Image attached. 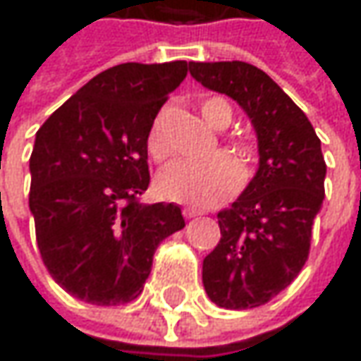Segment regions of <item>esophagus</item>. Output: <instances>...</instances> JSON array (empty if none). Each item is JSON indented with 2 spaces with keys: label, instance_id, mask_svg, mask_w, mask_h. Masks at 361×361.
<instances>
[{
  "label": "esophagus",
  "instance_id": "esophagus-1",
  "mask_svg": "<svg viewBox=\"0 0 361 361\" xmlns=\"http://www.w3.org/2000/svg\"><path fill=\"white\" fill-rule=\"evenodd\" d=\"M183 215L187 216V219H195V216L201 215V211H197V209H192V207H185V209H183Z\"/></svg>",
  "mask_w": 361,
  "mask_h": 361
}]
</instances>
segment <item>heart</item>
<instances>
[{
	"instance_id": "b5f03b06",
	"label": "heart",
	"mask_w": 361,
	"mask_h": 361,
	"mask_svg": "<svg viewBox=\"0 0 361 361\" xmlns=\"http://www.w3.org/2000/svg\"><path fill=\"white\" fill-rule=\"evenodd\" d=\"M201 114L213 130H225L233 120V108L225 98L213 96L201 104ZM146 150L150 159L154 160H164L171 154V146L166 142L162 128V118L152 122L146 138ZM227 152L238 162L237 165L229 157L216 154L204 162L178 160L166 166L157 180L159 192L169 201L190 204L197 209H211L221 204L239 187V173L245 178L251 166V146L247 142L235 140L227 146Z\"/></svg>"
}]
</instances>
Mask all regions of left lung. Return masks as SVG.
Masks as SVG:
<instances>
[{"mask_svg":"<svg viewBox=\"0 0 361 361\" xmlns=\"http://www.w3.org/2000/svg\"><path fill=\"white\" fill-rule=\"evenodd\" d=\"M188 70L204 88L241 106L259 152L251 183L216 215L221 241L202 261V285L219 307H259L307 261L313 219L326 197L322 142L301 108L255 66L190 62Z\"/></svg>","mask_w":361,"mask_h":361,"instance_id":"1","label":"left lung"}]
</instances>
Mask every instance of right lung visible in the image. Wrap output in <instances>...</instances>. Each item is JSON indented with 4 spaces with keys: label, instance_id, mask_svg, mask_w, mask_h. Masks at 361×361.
<instances>
[{
    "label": "right lung",
    "instance_id": "1",
    "mask_svg": "<svg viewBox=\"0 0 361 361\" xmlns=\"http://www.w3.org/2000/svg\"><path fill=\"white\" fill-rule=\"evenodd\" d=\"M187 72L183 60L108 68L35 134V239L49 275L70 295L94 305L136 299L159 243L185 227L178 204L136 197L150 183L148 130Z\"/></svg>",
    "mask_w": 361,
    "mask_h": 361
}]
</instances>
